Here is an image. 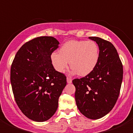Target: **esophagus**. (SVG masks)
<instances>
[{"instance_id": "obj_1", "label": "esophagus", "mask_w": 133, "mask_h": 133, "mask_svg": "<svg viewBox=\"0 0 133 133\" xmlns=\"http://www.w3.org/2000/svg\"><path fill=\"white\" fill-rule=\"evenodd\" d=\"M66 81H67V83L70 84V83H72V79H71V78H70V77H67V78H66Z\"/></svg>"}]
</instances>
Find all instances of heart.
I'll list each match as a JSON object with an SVG mask.
<instances>
[{
    "label": "heart",
    "instance_id": "1",
    "mask_svg": "<svg viewBox=\"0 0 133 133\" xmlns=\"http://www.w3.org/2000/svg\"><path fill=\"white\" fill-rule=\"evenodd\" d=\"M99 56V48L94 41H69L60 48L59 53L51 54L50 61L57 72H65L70 63L72 73L84 77L96 68Z\"/></svg>",
    "mask_w": 133,
    "mask_h": 133
}]
</instances>
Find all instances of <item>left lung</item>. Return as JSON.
<instances>
[{"label":"left lung","mask_w":133,"mask_h":133,"mask_svg":"<svg viewBox=\"0 0 133 133\" xmlns=\"http://www.w3.org/2000/svg\"><path fill=\"white\" fill-rule=\"evenodd\" d=\"M89 38L98 44V63L91 73L74 79L72 83L78 110L86 117L95 120L107 115L115 106L121 87L123 69L112 43L96 36Z\"/></svg>","instance_id":"obj_1"}]
</instances>
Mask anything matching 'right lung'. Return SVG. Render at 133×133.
<instances>
[{
	"label": "right lung",
	"mask_w": 133,
	"mask_h": 133,
	"mask_svg": "<svg viewBox=\"0 0 133 133\" xmlns=\"http://www.w3.org/2000/svg\"><path fill=\"white\" fill-rule=\"evenodd\" d=\"M58 44L52 36L34 38L21 46L12 64L10 83L15 101L34 121L44 122L53 116L66 84L64 75L57 72L50 61Z\"/></svg>",
	"instance_id": "right-lung-1"
}]
</instances>
